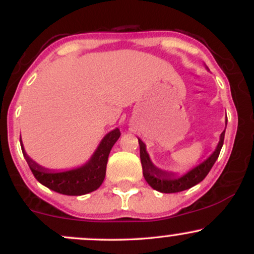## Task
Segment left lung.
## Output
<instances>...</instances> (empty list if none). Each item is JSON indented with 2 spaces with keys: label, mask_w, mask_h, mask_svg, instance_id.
Instances as JSON below:
<instances>
[{
  "label": "left lung",
  "mask_w": 254,
  "mask_h": 254,
  "mask_svg": "<svg viewBox=\"0 0 254 254\" xmlns=\"http://www.w3.org/2000/svg\"><path fill=\"white\" fill-rule=\"evenodd\" d=\"M224 131L221 133L220 141H218V144L214 153L208 159L204 160L203 162H200L199 165L193 167L182 177H177V174L173 173V172L162 171L157 168L151 162L149 154L147 153V149H145V144L138 138L139 156H141L142 170H143L145 182L149 184L154 190L162 192V193H176V192L188 190V189H191L192 186L197 185L198 183L202 182L204 178L208 176L218 155H220L221 148H222L224 141Z\"/></svg>",
  "instance_id": "obj_1"
}]
</instances>
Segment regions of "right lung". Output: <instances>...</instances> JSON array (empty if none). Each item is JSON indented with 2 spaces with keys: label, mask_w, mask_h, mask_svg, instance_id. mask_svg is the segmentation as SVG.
I'll return each mask as SVG.
<instances>
[{
  "label": "right lung",
  "mask_w": 254,
  "mask_h": 254,
  "mask_svg": "<svg viewBox=\"0 0 254 254\" xmlns=\"http://www.w3.org/2000/svg\"><path fill=\"white\" fill-rule=\"evenodd\" d=\"M119 136L121 131L118 127L110 131L101 139L97 150L93 153L92 157L86 164L77 168L62 172L52 171L38 165L25 151L21 138H20V144L26 161L38 182L58 193L66 194V196H82L95 191L103 184L106 176V165L110 151L113 144L118 141Z\"/></svg>",
  "instance_id": "add662e5"
}]
</instances>
